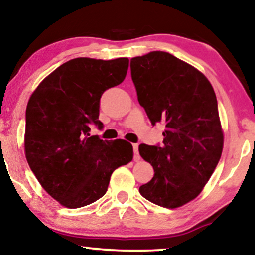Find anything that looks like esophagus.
I'll use <instances>...</instances> for the list:
<instances>
[{
    "label": "esophagus",
    "mask_w": 255,
    "mask_h": 255,
    "mask_svg": "<svg viewBox=\"0 0 255 255\" xmlns=\"http://www.w3.org/2000/svg\"><path fill=\"white\" fill-rule=\"evenodd\" d=\"M138 144H132V147H133V159L134 161L140 160V156H139V151H138Z\"/></svg>",
    "instance_id": "34e87169"
}]
</instances>
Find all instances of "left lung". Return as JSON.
<instances>
[{
  "label": "left lung",
  "mask_w": 255,
  "mask_h": 255,
  "mask_svg": "<svg viewBox=\"0 0 255 255\" xmlns=\"http://www.w3.org/2000/svg\"><path fill=\"white\" fill-rule=\"evenodd\" d=\"M130 68L152 125L161 122L166 128L161 146L139 145L140 156L154 170L139 192L161 207L183 206L201 192L223 152L216 94L199 70L168 52L133 57Z\"/></svg>",
  "instance_id": "left-lung-1"
}]
</instances>
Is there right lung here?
Returning a JSON list of instances; mask_svg holds the SVG:
<instances>
[{
  "instance_id": "1",
  "label": "right lung",
  "mask_w": 255,
  "mask_h": 255,
  "mask_svg": "<svg viewBox=\"0 0 255 255\" xmlns=\"http://www.w3.org/2000/svg\"><path fill=\"white\" fill-rule=\"evenodd\" d=\"M128 58L103 61L78 57L65 62L42 81L25 112L24 148L39 184L63 206L78 208L102 198L116 168L133 157L123 139L90 135L105 90L121 84Z\"/></svg>"
}]
</instances>
